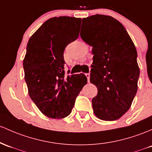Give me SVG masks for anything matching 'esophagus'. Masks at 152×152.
Returning a JSON list of instances; mask_svg holds the SVG:
<instances>
[{
  "instance_id": "1",
  "label": "esophagus",
  "mask_w": 152,
  "mask_h": 152,
  "mask_svg": "<svg viewBox=\"0 0 152 152\" xmlns=\"http://www.w3.org/2000/svg\"><path fill=\"white\" fill-rule=\"evenodd\" d=\"M86 78H87L88 82H89V81H90V74L89 73H86Z\"/></svg>"
}]
</instances>
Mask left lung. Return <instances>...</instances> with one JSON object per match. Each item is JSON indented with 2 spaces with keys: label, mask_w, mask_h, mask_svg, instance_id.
Here are the masks:
<instances>
[{
  "label": "left lung",
  "mask_w": 152,
  "mask_h": 152,
  "mask_svg": "<svg viewBox=\"0 0 152 152\" xmlns=\"http://www.w3.org/2000/svg\"><path fill=\"white\" fill-rule=\"evenodd\" d=\"M83 23L80 35L94 55L90 82L98 90L93 111L102 121H115L130 109L138 89L136 47L123 24L110 16L93 15Z\"/></svg>",
  "instance_id": "8db88e82"
}]
</instances>
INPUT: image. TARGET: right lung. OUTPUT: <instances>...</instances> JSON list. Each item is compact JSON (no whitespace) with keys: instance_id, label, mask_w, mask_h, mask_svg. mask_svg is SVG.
<instances>
[{"instance_id":"obj_1","label":"right lung","mask_w":152,"mask_h":152,"mask_svg":"<svg viewBox=\"0 0 152 152\" xmlns=\"http://www.w3.org/2000/svg\"><path fill=\"white\" fill-rule=\"evenodd\" d=\"M80 18L60 16L47 20L29 38L23 66L28 93L43 115L67 117L87 79L83 73L65 76L63 52L79 34Z\"/></svg>"}]
</instances>
